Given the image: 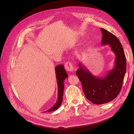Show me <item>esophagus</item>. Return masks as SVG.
Masks as SVG:
<instances>
[{
    "label": "esophagus",
    "instance_id": "esophagus-1",
    "mask_svg": "<svg viewBox=\"0 0 134 134\" xmlns=\"http://www.w3.org/2000/svg\"><path fill=\"white\" fill-rule=\"evenodd\" d=\"M65 68L68 72H72L74 70L73 66L71 62H66L65 64Z\"/></svg>",
    "mask_w": 134,
    "mask_h": 134
}]
</instances>
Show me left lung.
I'll list each match as a JSON object with an SVG mask.
<instances>
[{
  "label": "left lung",
  "mask_w": 134,
  "mask_h": 134,
  "mask_svg": "<svg viewBox=\"0 0 134 134\" xmlns=\"http://www.w3.org/2000/svg\"><path fill=\"white\" fill-rule=\"evenodd\" d=\"M103 46L108 44L116 55L115 66L105 76L97 78L79 63L76 75L87 99L94 104L109 103L120 92L126 72V58L122 46L114 34L101 28Z\"/></svg>",
  "instance_id": "8db88e82"
}]
</instances>
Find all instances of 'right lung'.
<instances>
[{"label":"right lung","mask_w":134,"mask_h":134,"mask_svg":"<svg viewBox=\"0 0 134 134\" xmlns=\"http://www.w3.org/2000/svg\"><path fill=\"white\" fill-rule=\"evenodd\" d=\"M55 72L58 86V99L57 102L53 105V107H52L49 110L46 111L45 112H51L52 111L56 110L61 106L63 100L62 98L63 94V90H64L63 82H64L65 79L68 77V75L65 71L63 65H59L55 67Z\"/></svg>","instance_id":"1"}]
</instances>
